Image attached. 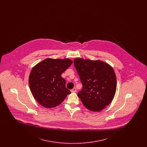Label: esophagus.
I'll return each instance as SVG.
<instances>
[{
	"instance_id": "esophagus-1",
	"label": "esophagus",
	"mask_w": 147,
	"mask_h": 147,
	"mask_svg": "<svg viewBox=\"0 0 147 147\" xmlns=\"http://www.w3.org/2000/svg\"><path fill=\"white\" fill-rule=\"evenodd\" d=\"M77 91V89H76V88H74L73 89H71V92H76Z\"/></svg>"
}]
</instances>
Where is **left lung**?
Returning a JSON list of instances; mask_svg holds the SVG:
<instances>
[{"label":"left lung","instance_id":"obj_1","mask_svg":"<svg viewBox=\"0 0 147 147\" xmlns=\"http://www.w3.org/2000/svg\"><path fill=\"white\" fill-rule=\"evenodd\" d=\"M74 64L83 85L77 95L86 108L100 111L112 101L116 77L112 67L101 61L76 58Z\"/></svg>","mask_w":147,"mask_h":147}]
</instances>
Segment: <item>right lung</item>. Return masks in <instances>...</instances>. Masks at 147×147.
Listing matches in <instances>:
<instances>
[{"instance_id": "right-lung-1", "label": "right lung", "mask_w": 147, "mask_h": 147, "mask_svg": "<svg viewBox=\"0 0 147 147\" xmlns=\"http://www.w3.org/2000/svg\"><path fill=\"white\" fill-rule=\"evenodd\" d=\"M73 62L68 58H47L38 63L31 71L28 83L36 101L46 108L61 104L70 91L65 87V80L61 77Z\"/></svg>"}]
</instances>
